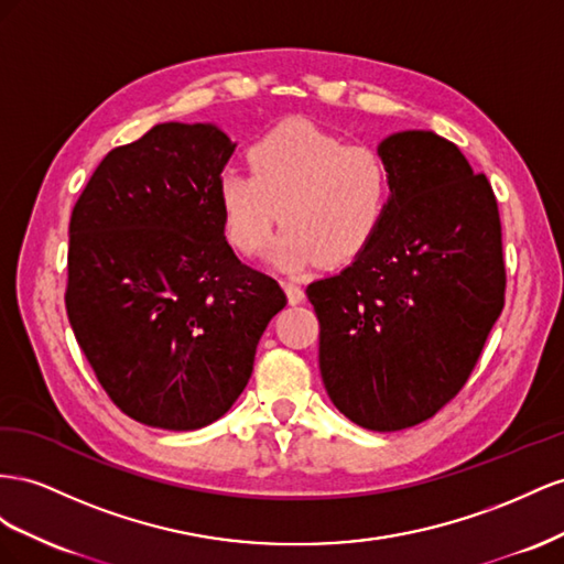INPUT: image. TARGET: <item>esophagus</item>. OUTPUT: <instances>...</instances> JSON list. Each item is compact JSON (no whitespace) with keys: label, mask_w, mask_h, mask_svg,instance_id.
Masks as SVG:
<instances>
[{"label":"esophagus","mask_w":564,"mask_h":564,"mask_svg":"<svg viewBox=\"0 0 564 564\" xmlns=\"http://www.w3.org/2000/svg\"><path fill=\"white\" fill-rule=\"evenodd\" d=\"M283 291H285L288 302H291V304H300V302L304 300V291H302V288H300L297 283H293V281H285V283H283Z\"/></svg>","instance_id":"obj_1"}]
</instances>
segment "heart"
Here are the masks:
<instances>
[{"label": "heart", "mask_w": 564, "mask_h": 564, "mask_svg": "<svg viewBox=\"0 0 564 564\" xmlns=\"http://www.w3.org/2000/svg\"><path fill=\"white\" fill-rule=\"evenodd\" d=\"M250 170L217 180V207L229 246L252 257L279 221L269 260L297 271L324 262L347 264L371 246L392 200V176L382 155L345 147L312 124H283L254 141Z\"/></svg>", "instance_id": "heart-1"}]
</instances>
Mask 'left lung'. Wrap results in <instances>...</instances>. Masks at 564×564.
<instances>
[{
	"instance_id": "obj_1",
	"label": "left lung",
	"mask_w": 564,
	"mask_h": 564,
	"mask_svg": "<svg viewBox=\"0 0 564 564\" xmlns=\"http://www.w3.org/2000/svg\"><path fill=\"white\" fill-rule=\"evenodd\" d=\"M392 200L378 236L314 281L318 368L351 423L397 432L427 421L470 378L506 302L498 205L456 143L409 130L380 141Z\"/></svg>"
}]
</instances>
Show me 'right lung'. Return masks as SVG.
<instances>
[{
	"label": "right lung",
	"instance_id": "right-lung-1",
	"mask_svg": "<svg viewBox=\"0 0 564 564\" xmlns=\"http://www.w3.org/2000/svg\"><path fill=\"white\" fill-rule=\"evenodd\" d=\"M234 149L210 122L155 124L112 149L73 207L68 321L112 404L143 425L227 413L288 302L224 236L215 191Z\"/></svg>",
	"mask_w": 564,
	"mask_h": 564
}]
</instances>
